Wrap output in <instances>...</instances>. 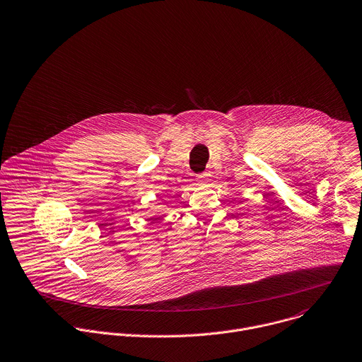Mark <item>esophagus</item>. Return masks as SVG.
Returning a JSON list of instances; mask_svg holds the SVG:
<instances>
[{
    "instance_id": "obj_1",
    "label": "esophagus",
    "mask_w": 362,
    "mask_h": 362,
    "mask_svg": "<svg viewBox=\"0 0 362 362\" xmlns=\"http://www.w3.org/2000/svg\"><path fill=\"white\" fill-rule=\"evenodd\" d=\"M207 180H209V173H200L196 176V182L199 185H204Z\"/></svg>"
}]
</instances>
